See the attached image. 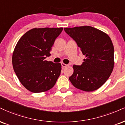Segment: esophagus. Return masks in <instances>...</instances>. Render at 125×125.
Segmentation results:
<instances>
[{"instance_id":"34e87169","label":"esophagus","mask_w":125,"mask_h":125,"mask_svg":"<svg viewBox=\"0 0 125 125\" xmlns=\"http://www.w3.org/2000/svg\"><path fill=\"white\" fill-rule=\"evenodd\" d=\"M61 64H62V67L63 68H65V67L68 66V65H67V64L64 63H62Z\"/></svg>"}]
</instances>
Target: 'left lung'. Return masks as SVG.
<instances>
[{
    "instance_id": "1",
    "label": "left lung",
    "mask_w": 125,
    "mask_h": 125,
    "mask_svg": "<svg viewBox=\"0 0 125 125\" xmlns=\"http://www.w3.org/2000/svg\"><path fill=\"white\" fill-rule=\"evenodd\" d=\"M85 56L81 66L73 65L69 77L76 88L90 92L98 89L109 77L114 66V48L110 37L91 26L64 28Z\"/></svg>"
}]
</instances>
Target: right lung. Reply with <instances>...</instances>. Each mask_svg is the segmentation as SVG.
<instances>
[{
	"label": "right lung",
	"mask_w": 125,
	"mask_h": 125,
	"mask_svg": "<svg viewBox=\"0 0 125 125\" xmlns=\"http://www.w3.org/2000/svg\"><path fill=\"white\" fill-rule=\"evenodd\" d=\"M63 28H32L21 37L12 56L13 69L26 89L34 93L46 91L61 74L60 63L45 60L50 56L55 40Z\"/></svg>",
	"instance_id": "1"
}]
</instances>
